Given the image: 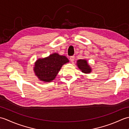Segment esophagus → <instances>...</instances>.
<instances>
[{"label":"esophagus","mask_w":129,"mask_h":129,"mask_svg":"<svg viewBox=\"0 0 129 129\" xmlns=\"http://www.w3.org/2000/svg\"><path fill=\"white\" fill-rule=\"evenodd\" d=\"M74 56H70V60L71 61V62H74Z\"/></svg>","instance_id":"34e87169"}]
</instances>
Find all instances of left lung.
<instances>
[{"label": "left lung", "instance_id": "obj_1", "mask_svg": "<svg viewBox=\"0 0 129 129\" xmlns=\"http://www.w3.org/2000/svg\"><path fill=\"white\" fill-rule=\"evenodd\" d=\"M76 65L81 72L84 74H89L92 72L91 68L86 59H79L77 60Z\"/></svg>", "mask_w": 129, "mask_h": 129}]
</instances>
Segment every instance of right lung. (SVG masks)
I'll list each match as a JSON object with an SVG mask.
<instances>
[{"label":"right lung","instance_id":"add662e5","mask_svg":"<svg viewBox=\"0 0 129 129\" xmlns=\"http://www.w3.org/2000/svg\"><path fill=\"white\" fill-rule=\"evenodd\" d=\"M69 62L65 56L54 53L47 57L37 59L33 70L40 81L49 83L55 79L62 65Z\"/></svg>","mask_w":129,"mask_h":129}]
</instances>
